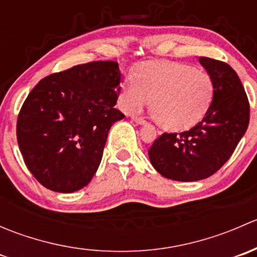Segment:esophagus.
Here are the masks:
<instances>
[{"label": "esophagus", "mask_w": 257, "mask_h": 257, "mask_svg": "<svg viewBox=\"0 0 257 257\" xmlns=\"http://www.w3.org/2000/svg\"><path fill=\"white\" fill-rule=\"evenodd\" d=\"M132 119H133L134 121H136L137 124H145V119L144 118H142V116H138V115H133L132 116Z\"/></svg>", "instance_id": "34e87169"}]
</instances>
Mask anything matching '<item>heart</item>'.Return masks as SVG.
<instances>
[{
	"instance_id": "1",
	"label": "heart",
	"mask_w": 257,
	"mask_h": 257,
	"mask_svg": "<svg viewBox=\"0 0 257 257\" xmlns=\"http://www.w3.org/2000/svg\"><path fill=\"white\" fill-rule=\"evenodd\" d=\"M215 83L206 72L179 62H148L121 87L120 107L131 113L149 102L153 119L167 131H184L198 124L211 105Z\"/></svg>"
}]
</instances>
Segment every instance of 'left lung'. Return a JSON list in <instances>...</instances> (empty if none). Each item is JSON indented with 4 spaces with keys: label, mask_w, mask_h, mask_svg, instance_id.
Listing matches in <instances>:
<instances>
[{
    "label": "left lung",
    "mask_w": 257,
    "mask_h": 257,
    "mask_svg": "<svg viewBox=\"0 0 257 257\" xmlns=\"http://www.w3.org/2000/svg\"><path fill=\"white\" fill-rule=\"evenodd\" d=\"M199 62L212 77L215 94L203 120L183 133H164L148 150L163 177L177 181L209 178L229 160L247 129L250 105L236 72L208 57Z\"/></svg>",
    "instance_id": "obj_1"
}]
</instances>
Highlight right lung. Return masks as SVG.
<instances>
[{
	"mask_svg": "<svg viewBox=\"0 0 257 257\" xmlns=\"http://www.w3.org/2000/svg\"><path fill=\"white\" fill-rule=\"evenodd\" d=\"M116 62L74 66L38 82L17 119L25 164L49 190L73 193L88 185L100 164L110 126L124 118L114 105Z\"/></svg>",
	"mask_w": 257,
	"mask_h": 257,
	"instance_id": "add662e5",
	"label": "right lung"
}]
</instances>
